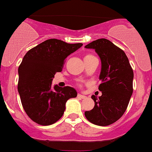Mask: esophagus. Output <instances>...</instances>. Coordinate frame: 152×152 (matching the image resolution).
<instances>
[{
  "instance_id": "esophagus-1",
  "label": "esophagus",
  "mask_w": 152,
  "mask_h": 152,
  "mask_svg": "<svg viewBox=\"0 0 152 152\" xmlns=\"http://www.w3.org/2000/svg\"><path fill=\"white\" fill-rule=\"evenodd\" d=\"M77 97L78 98H80V99H85V98H86V96H84V95H82V94H77Z\"/></svg>"
}]
</instances>
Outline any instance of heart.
Masks as SVG:
<instances>
[{
    "mask_svg": "<svg viewBox=\"0 0 152 152\" xmlns=\"http://www.w3.org/2000/svg\"><path fill=\"white\" fill-rule=\"evenodd\" d=\"M88 56H91V55H87V56H85V57H88Z\"/></svg>",
    "mask_w": 152,
    "mask_h": 152,
    "instance_id": "heart-1",
    "label": "heart"
}]
</instances>
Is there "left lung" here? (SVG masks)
<instances>
[{
  "instance_id": "obj_1",
  "label": "left lung",
  "mask_w": 152,
  "mask_h": 152,
  "mask_svg": "<svg viewBox=\"0 0 152 152\" xmlns=\"http://www.w3.org/2000/svg\"><path fill=\"white\" fill-rule=\"evenodd\" d=\"M85 48L94 49L100 58L102 82L99 86L101 96H92L95 106L85 115L93 124L109 126L119 119L128 107L133 90V69L124 51L109 40H96Z\"/></svg>"
}]
</instances>
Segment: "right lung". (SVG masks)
<instances>
[{
	"instance_id": "obj_1",
	"label": "right lung",
	"mask_w": 152,
	"mask_h": 152,
	"mask_svg": "<svg viewBox=\"0 0 152 152\" xmlns=\"http://www.w3.org/2000/svg\"><path fill=\"white\" fill-rule=\"evenodd\" d=\"M82 46L58 39H48L31 48L24 56L18 69V92L22 105L30 119L49 126L63 116L66 102L77 96L70 86L52 87L54 75L62 71L64 60Z\"/></svg>"
}]
</instances>
